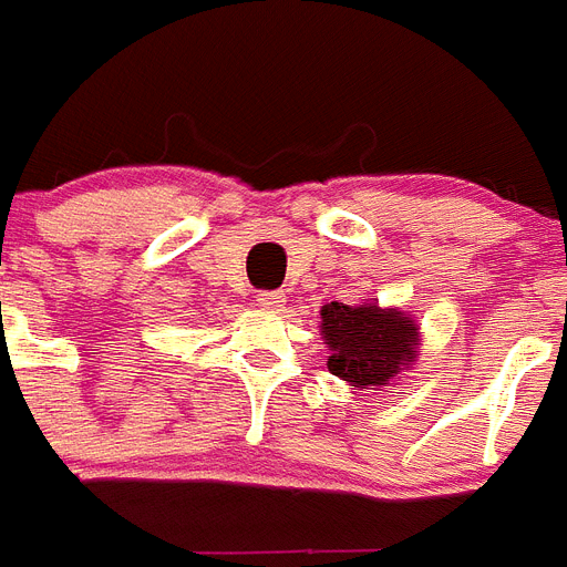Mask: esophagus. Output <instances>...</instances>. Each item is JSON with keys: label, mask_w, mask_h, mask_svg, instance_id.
<instances>
[{"label": "esophagus", "mask_w": 567, "mask_h": 567, "mask_svg": "<svg viewBox=\"0 0 567 567\" xmlns=\"http://www.w3.org/2000/svg\"><path fill=\"white\" fill-rule=\"evenodd\" d=\"M256 302H259V308H265V311H279V308L285 306V293L282 291H261L259 297H256Z\"/></svg>", "instance_id": "esophagus-1"}]
</instances>
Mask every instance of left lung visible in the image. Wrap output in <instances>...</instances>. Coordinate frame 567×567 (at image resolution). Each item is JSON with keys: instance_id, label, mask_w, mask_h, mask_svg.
<instances>
[{"instance_id": "obj_1", "label": "left lung", "mask_w": 567, "mask_h": 567, "mask_svg": "<svg viewBox=\"0 0 567 567\" xmlns=\"http://www.w3.org/2000/svg\"><path fill=\"white\" fill-rule=\"evenodd\" d=\"M320 315V334L329 343L326 367L352 388H388L390 379L416 358L419 329L399 308H381L379 302H329Z\"/></svg>"}]
</instances>
